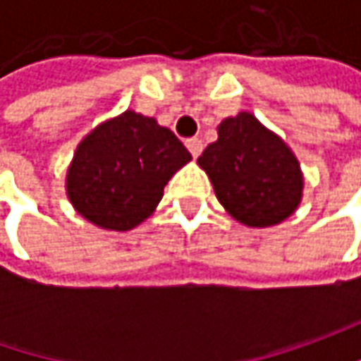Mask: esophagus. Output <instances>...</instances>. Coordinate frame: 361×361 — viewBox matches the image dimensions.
Instances as JSON below:
<instances>
[{"label":"esophagus","mask_w":361,"mask_h":361,"mask_svg":"<svg viewBox=\"0 0 361 361\" xmlns=\"http://www.w3.org/2000/svg\"><path fill=\"white\" fill-rule=\"evenodd\" d=\"M187 148L190 150V154L197 159L199 154L202 152V140L201 138H188L187 140Z\"/></svg>","instance_id":"34e87169"}]
</instances>
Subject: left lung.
I'll list each match as a JSON object with an SVG mask.
<instances>
[{
    "label": "left lung",
    "mask_w": 361,
    "mask_h": 361,
    "mask_svg": "<svg viewBox=\"0 0 361 361\" xmlns=\"http://www.w3.org/2000/svg\"><path fill=\"white\" fill-rule=\"evenodd\" d=\"M219 202L247 227L279 225L295 213L303 174L291 148L249 112L219 124V138L199 157Z\"/></svg>",
    "instance_id": "obj_1"
}]
</instances>
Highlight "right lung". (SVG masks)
I'll list each match as a JSON object with an SVG mask.
<instances>
[{"instance_id": "obj_1", "label": "right lung", "mask_w": 361, "mask_h": 361, "mask_svg": "<svg viewBox=\"0 0 361 361\" xmlns=\"http://www.w3.org/2000/svg\"><path fill=\"white\" fill-rule=\"evenodd\" d=\"M188 160L169 128L126 110L78 145L66 174L68 199L96 227L130 231L154 213L166 183Z\"/></svg>"}]
</instances>
